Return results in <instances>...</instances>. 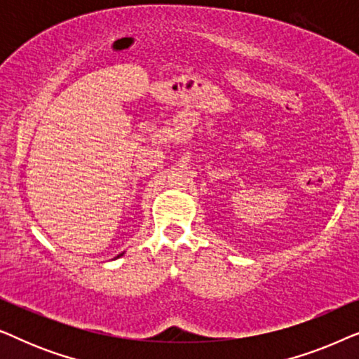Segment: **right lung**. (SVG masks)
<instances>
[{
	"instance_id": "right-lung-1",
	"label": "right lung",
	"mask_w": 359,
	"mask_h": 359,
	"mask_svg": "<svg viewBox=\"0 0 359 359\" xmlns=\"http://www.w3.org/2000/svg\"><path fill=\"white\" fill-rule=\"evenodd\" d=\"M121 255H122V253H121ZM121 255H117V258H119V257H121Z\"/></svg>"
}]
</instances>
